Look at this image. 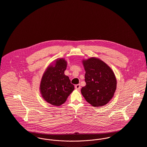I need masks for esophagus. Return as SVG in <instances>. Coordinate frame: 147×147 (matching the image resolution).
I'll return each instance as SVG.
<instances>
[{
    "label": "esophagus",
    "mask_w": 147,
    "mask_h": 147,
    "mask_svg": "<svg viewBox=\"0 0 147 147\" xmlns=\"http://www.w3.org/2000/svg\"><path fill=\"white\" fill-rule=\"evenodd\" d=\"M75 88H76V89L77 90L80 91V89H81V85H80V84H76V85L75 86Z\"/></svg>",
    "instance_id": "esophagus-1"
}]
</instances>
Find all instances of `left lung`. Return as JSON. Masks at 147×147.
I'll return each instance as SVG.
<instances>
[{"mask_svg": "<svg viewBox=\"0 0 147 147\" xmlns=\"http://www.w3.org/2000/svg\"><path fill=\"white\" fill-rule=\"evenodd\" d=\"M85 73L86 86L81 93L92 106L99 107L106 105L114 96L117 80L111 68L102 60L91 57L82 61Z\"/></svg>", "mask_w": 147, "mask_h": 147, "instance_id": "obj_1", "label": "left lung"}]
</instances>
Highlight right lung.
Segmentation results:
<instances>
[{"instance_id": "add662e5", "label": "right lung", "mask_w": 147, "mask_h": 147, "mask_svg": "<svg viewBox=\"0 0 147 147\" xmlns=\"http://www.w3.org/2000/svg\"><path fill=\"white\" fill-rule=\"evenodd\" d=\"M67 63L64 59L55 60L44 73L40 84V91L46 101L55 106L64 103L74 89L69 78L65 75Z\"/></svg>"}]
</instances>
